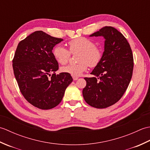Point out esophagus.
<instances>
[{
	"label": "esophagus",
	"instance_id": "1",
	"mask_svg": "<svg viewBox=\"0 0 150 150\" xmlns=\"http://www.w3.org/2000/svg\"><path fill=\"white\" fill-rule=\"evenodd\" d=\"M78 79H79V77H73V81H77Z\"/></svg>",
	"mask_w": 150,
	"mask_h": 150
}]
</instances>
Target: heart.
Wrapping results in <instances>:
<instances>
[{
    "instance_id": "obj_1",
    "label": "heart",
    "mask_w": 150,
    "mask_h": 150,
    "mask_svg": "<svg viewBox=\"0 0 150 150\" xmlns=\"http://www.w3.org/2000/svg\"><path fill=\"white\" fill-rule=\"evenodd\" d=\"M69 50L61 45H57L53 49L54 58L60 64L68 62L71 53H78L77 64L63 66L62 72L68 73L73 77H79L86 71L88 66L96 67L101 61L103 53L99 46H95L93 40L86 37H79L68 42Z\"/></svg>"
}]
</instances>
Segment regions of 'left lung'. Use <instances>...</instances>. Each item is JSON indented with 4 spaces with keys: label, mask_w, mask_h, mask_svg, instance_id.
<instances>
[{
    "label": "left lung",
    "mask_w": 150,
    "mask_h": 150,
    "mask_svg": "<svg viewBox=\"0 0 150 150\" xmlns=\"http://www.w3.org/2000/svg\"><path fill=\"white\" fill-rule=\"evenodd\" d=\"M93 36L104 37V52L91 73L97 77L84 78L82 95L90 106L101 109L115 104L125 93L132 77L133 57L128 40L115 28L105 26Z\"/></svg>",
    "instance_id": "1"
}]
</instances>
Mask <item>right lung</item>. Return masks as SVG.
<instances>
[{"mask_svg":"<svg viewBox=\"0 0 150 150\" xmlns=\"http://www.w3.org/2000/svg\"><path fill=\"white\" fill-rule=\"evenodd\" d=\"M63 39L35 31L18 43L13 69L21 93L28 103L41 110L55 108L61 102L73 79L68 73L56 74L59 64L52 53Z\"/></svg>","mask_w":150,"mask_h":150,"instance_id":"obj_1","label":"right lung"}]
</instances>
